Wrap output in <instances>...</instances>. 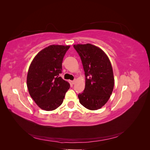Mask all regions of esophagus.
Returning a JSON list of instances; mask_svg holds the SVG:
<instances>
[{
    "label": "esophagus",
    "mask_w": 150,
    "mask_h": 150,
    "mask_svg": "<svg viewBox=\"0 0 150 150\" xmlns=\"http://www.w3.org/2000/svg\"><path fill=\"white\" fill-rule=\"evenodd\" d=\"M76 79H74L73 81H71V83H72V84H74L76 83Z\"/></svg>",
    "instance_id": "1"
}]
</instances>
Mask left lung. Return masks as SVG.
<instances>
[{
    "label": "left lung",
    "mask_w": 150,
    "mask_h": 150,
    "mask_svg": "<svg viewBox=\"0 0 150 150\" xmlns=\"http://www.w3.org/2000/svg\"><path fill=\"white\" fill-rule=\"evenodd\" d=\"M79 55L86 77L85 88L78 94L80 103L90 110H97L105 104L115 84L112 66L102 49L91 44L74 45Z\"/></svg>",
    "instance_id": "obj_1"
}]
</instances>
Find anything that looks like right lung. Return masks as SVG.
Returning <instances> with one entry per match:
<instances>
[{
	"mask_svg": "<svg viewBox=\"0 0 150 150\" xmlns=\"http://www.w3.org/2000/svg\"><path fill=\"white\" fill-rule=\"evenodd\" d=\"M69 47L51 45L40 51L29 66L27 86L30 96L42 110L52 111L60 106L70 88L60 77L63 58Z\"/></svg>",
	"mask_w": 150,
	"mask_h": 150,
	"instance_id": "right-lung-1",
	"label": "right lung"
}]
</instances>
